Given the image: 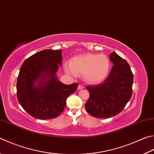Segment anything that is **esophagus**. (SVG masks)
I'll return each instance as SVG.
<instances>
[{
  "instance_id": "obj_1",
  "label": "esophagus",
  "mask_w": 154,
  "mask_h": 154,
  "mask_svg": "<svg viewBox=\"0 0 154 154\" xmlns=\"http://www.w3.org/2000/svg\"><path fill=\"white\" fill-rule=\"evenodd\" d=\"M83 88H84V86H83V85L79 84V86H78V89H83Z\"/></svg>"
}]
</instances>
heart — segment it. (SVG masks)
Wrapping results in <instances>:
<instances>
[{"instance_id":"heart-1","label":"heart","mask_w":154,"mask_h":154,"mask_svg":"<svg viewBox=\"0 0 154 154\" xmlns=\"http://www.w3.org/2000/svg\"><path fill=\"white\" fill-rule=\"evenodd\" d=\"M110 66V60L106 55L85 54L72 58L66 71L73 75L84 74L88 82L96 83L105 79Z\"/></svg>"}]
</instances>
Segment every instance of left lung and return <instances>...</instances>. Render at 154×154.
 <instances>
[{
    "mask_svg": "<svg viewBox=\"0 0 154 154\" xmlns=\"http://www.w3.org/2000/svg\"><path fill=\"white\" fill-rule=\"evenodd\" d=\"M110 60L114 66L107 79L100 84L86 86L89 97L85 107L96 118L117 115L132 96L133 75L129 65L114 52L110 54Z\"/></svg>",
    "mask_w": 154,
    "mask_h": 154,
    "instance_id": "obj_1",
    "label": "left lung"
}]
</instances>
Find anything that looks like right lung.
<instances>
[{"label": "right lung", "instance_id": "obj_1", "mask_svg": "<svg viewBox=\"0 0 154 154\" xmlns=\"http://www.w3.org/2000/svg\"><path fill=\"white\" fill-rule=\"evenodd\" d=\"M61 63L62 50L46 49L27 58L21 65L17 96L22 108L33 118H57L64 111L67 97L77 90L78 83L65 85L58 81L55 75Z\"/></svg>", "mask_w": 154, "mask_h": 154}]
</instances>
